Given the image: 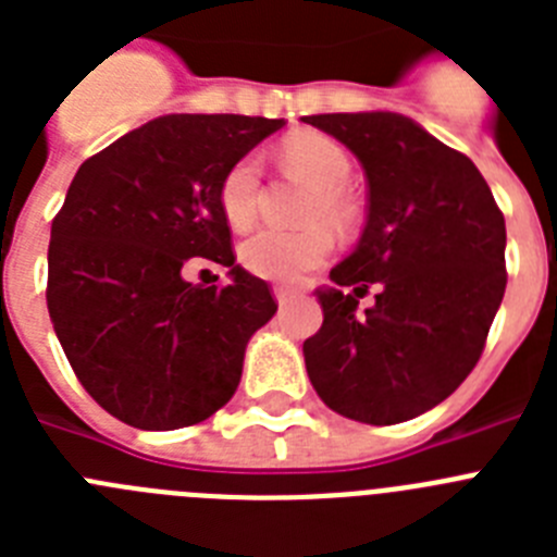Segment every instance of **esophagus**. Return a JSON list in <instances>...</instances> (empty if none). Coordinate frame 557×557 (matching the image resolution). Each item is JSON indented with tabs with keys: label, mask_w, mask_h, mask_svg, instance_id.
I'll list each match as a JSON object with an SVG mask.
<instances>
[{
	"label": "esophagus",
	"mask_w": 557,
	"mask_h": 557,
	"mask_svg": "<svg viewBox=\"0 0 557 557\" xmlns=\"http://www.w3.org/2000/svg\"><path fill=\"white\" fill-rule=\"evenodd\" d=\"M273 295H275V301H278V307H289V304H295L298 298H301V293H298V289L284 287V284H275Z\"/></svg>",
	"instance_id": "esophagus-1"
}]
</instances>
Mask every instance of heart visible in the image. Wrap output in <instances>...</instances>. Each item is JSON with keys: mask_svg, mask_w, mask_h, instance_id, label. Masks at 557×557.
Wrapping results in <instances>:
<instances>
[{"mask_svg": "<svg viewBox=\"0 0 557 557\" xmlns=\"http://www.w3.org/2000/svg\"><path fill=\"white\" fill-rule=\"evenodd\" d=\"M284 161L298 170L307 181L318 186L312 198L307 220L309 223L329 225L351 223V203L346 198V186L351 181V156L346 147L323 133H298L282 147ZM259 181L262 166L256 156H243L228 166L220 181V209L231 225H248L256 214V198H259ZM332 253V234L321 225H309L301 231L284 228H259L250 234L239 248V259L250 273L273 278V282H295L312 268L326 262Z\"/></svg>", "mask_w": 557, "mask_h": 557, "instance_id": "heart-1", "label": "heart"}]
</instances>
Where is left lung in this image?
<instances>
[{"mask_svg":"<svg viewBox=\"0 0 557 557\" xmlns=\"http://www.w3.org/2000/svg\"><path fill=\"white\" fill-rule=\"evenodd\" d=\"M357 156L368 223L318 287L321 332L304 343L323 405L362 424L410 421L460 387L505 295V218L471 159L405 113L304 116ZM376 283L377 304L357 313Z\"/></svg>","mask_w":557,"mask_h":557,"instance_id":"1","label":"left lung"}]
</instances>
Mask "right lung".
Returning <instances> with one entry per match:
<instances>
[{"instance_id":"add662e5","label":"right lung","mask_w":557,"mask_h":557,"mask_svg":"<svg viewBox=\"0 0 557 557\" xmlns=\"http://www.w3.org/2000/svg\"><path fill=\"white\" fill-rule=\"evenodd\" d=\"M284 120L166 113L83 161L49 236L47 307L69 366L136 430H181L234 396L248 339L275 314L236 264L220 181ZM200 255L225 288L183 278Z\"/></svg>"}]
</instances>
